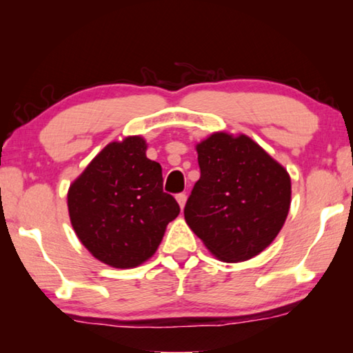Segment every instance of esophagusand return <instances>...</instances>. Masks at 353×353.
Instances as JSON below:
<instances>
[{
	"label": "esophagus",
	"instance_id": "obj_1",
	"mask_svg": "<svg viewBox=\"0 0 353 353\" xmlns=\"http://www.w3.org/2000/svg\"><path fill=\"white\" fill-rule=\"evenodd\" d=\"M176 199H177V202H179V205H181V208H182V210H183V207H185V202H187V194H185V193L177 194V196H176Z\"/></svg>",
	"mask_w": 353,
	"mask_h": 353
}]
</instances>
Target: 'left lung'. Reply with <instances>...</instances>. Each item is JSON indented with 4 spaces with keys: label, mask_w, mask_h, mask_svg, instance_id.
<instances>
[{
    "label": "left lung",
    "mask_w": 353,
    "mask_h": 353,
    "mask_svg": "<svg viewBox=\"0 0 353 353\" xmlns=\"http://www.w3.org/2000/svg\"><path fill=\"white\" fill-rule=\"evenodd\" d=\"M196 151L201 177L183 210L190 229L221 261L259 255L288 216V171L244 134L214 132Z\"/></svg>",
    "instance_id": "1"
}]
</instances>
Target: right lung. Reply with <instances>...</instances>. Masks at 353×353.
<instances>
[{
	"label": "right lung",
	"instance_id": "add662e5",
	"mask_svg": "<svg viewBox=\"0 0 353 353\" xmlns=\"http://www.w3.org/2000/svg\"><path fill=\"white\" fill-rule=\"evenodd\" d=\"M140 135L112 141L68 188V213L79 241L94 259L128 270L162 243L179 204L163 193L160 163L146 157Z\"/></svg>",
	"mask_w": 353,
	"mask_h": 353
}]
</instances>
